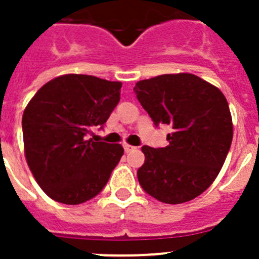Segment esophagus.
<instances>
[{
  "instance_id": "34e87169",
  "label": "esophagus",
  "mask_w": 259,
  "mask_h": 259,
  "mask_svg": "<svg viewBox=\"0 0 259 259\" xmlns=\"http://www.w3.org/2000/svg\"><path fill=\"white\" fill-rule=\"evenodd\" d=\"M123 148H124V152H125V153L132 152V150H134V149H136V148H135V146L130 145V144H124V145H123Z\"/></svg>"
}]
</instances>
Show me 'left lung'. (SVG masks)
Instances as JSON below:
<instances>
[{"mask_svg":"<svg viewBox=\"0 0 259 259\" xmlns=\"http://www.w3.org/2000/svg\"><path fill=\"white\" fill-rule=\"evenodd\" d=\"M136 97L155 127L168 124L166 148H141V188L164 203H183L206 191L223 166L233 136L228 102L217 87L192 74L137 81Z\"/></svg>","mask_w":259,"mask_h":259,"instance_id":"1","label":"left lung"}]
</instances>
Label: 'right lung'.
<instances>
[{"instance_id": "add662e5", "label": "right lung", "mask_w": 259, "mask_h": 259, "mask_svg": "<svg viewBox=\"0 0 259 259\" xmlns=\"http://www.w3.org/2000/svg\"><path fill=\"white\" fill-rule=\"evenodd\" d=\"M122 83L70 74L41 87L22 118L29 170L52 200L77 205L104 189L122 158V145L87 140L104 128L120 100Z\"/></svg>"}]
</instances>
